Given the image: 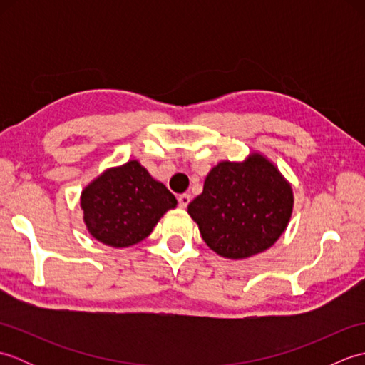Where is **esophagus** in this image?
I'll list each match as a JSON object with an SVG mask.
<instances>
[{"label": "esophagus", "mask_w": 365, "mask_h": 365, "mask_svg": "<svg viewBox=\"0 0 365 365\" xmlns=\"http://www.w3.org/2000/svg\"><path fill=\"white\" fill-rule=\"evenodd\" d=\"M177 200H178V205L185 208V207H188V204L191 202V196L190 195H180L177 197Z\"/></svg>", "instance_id": "34e87169"}]
</instances>
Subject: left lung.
I'll return each instance as SVG.
<instances>
[{"label":"left lung","instance_id":"8db88e82","mask_svg":"<svg viewBox=\"0 0 365 365\" xmlns=\"http://www.w3.org/2000/svg\"><path fill=\"white\" fill-rule=\"evenodd\" d=\"M292 208L290 185L273 163L254 153L243 163L215 166L188 213L210 250L227 259H246L274 245Z\"/></svg>","mask_w":365,"mask_h":365}]
</instances>
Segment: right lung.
<instances>
[{"instance_id": "right-lung-1", "label": "right lung", "mask_w": 365, "mask_h": 365, "mask_svg": "<svg viewBox=\"0 0 365 365\" xmlns=\"http://www.w3.org/2000/svg\"><path fill=\"white\" fill-rule=\"evenodd\" d=\"M175 205L173 192L152 178L136 160L105 170L81 195L89 234L114 247L141 242Z\"/></svg>"}]
</instances>
